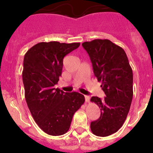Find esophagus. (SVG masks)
I'll use <instances>...</instances> for the list:
<instances>
[{"instance_id":"obj_1","label":"esophagus","mask_w":153,"mask_h":153,"mask_svg":"<svg viewBox=\"0 0 153 153\" xmlns=\"http://www.w3.org/2000/svg\"><path fill=\"white\" fill-rule=\"evenodd\" d=\"M90 96H85V102H89L90 101Z\"/></svg>"}]
</instances>
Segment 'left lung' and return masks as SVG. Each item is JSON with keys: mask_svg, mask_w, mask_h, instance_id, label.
Segmentation results:
<instances>
[{"mask_svg": "<svg viewBox=\"0 0 153 153\" xmlns=\"http://www.w3.org/2000/svg\"><path fill=\"white\" fill-rule=\"evenodd\" d=\"M82 46L106 94L103 100L91 98L101 109V116L91 123V129L96 136L107 137L122 127L129 113L133 97L132 70L124 50L110 40L94 39Z\"/></svg>", "mask_w": 153, "mask_h": 153, "instance_id": "8db88e82", "label": "left lung"}]
</instances>
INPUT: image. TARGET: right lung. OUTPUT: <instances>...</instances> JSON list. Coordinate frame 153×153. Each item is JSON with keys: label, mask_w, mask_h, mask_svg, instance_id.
<instances>
[{"label": "right lung", "mask_w": 153, "mask_h": 153, "mask_svg": "<svg viewBox=\"0 0 153 153\" xmlns=\"http://www.w3.org/2000/svg\"><path fill=\"white\" fill-rule=\"evenodd\" d=\"M80 45L40 42L24 55L22 78L26 103L40 129L52 136L65 134L73 115L85 101L80 93L54 88L62 75L64 57Z\"/></svg>", "instance_id": "add662e5"}]
</instances>
